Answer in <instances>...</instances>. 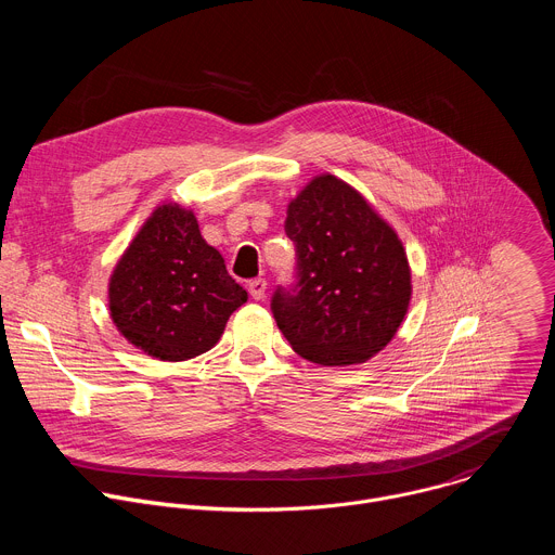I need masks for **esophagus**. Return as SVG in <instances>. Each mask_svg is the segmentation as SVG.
<instances>
[{
    "label": "esophagus",
    "mask_w": 555,
    "mask_h": 555,
    "mask_svg": "<svg viewBox=\"0 0 555 555\" xmlns=\"http://www.w3.org/2000/svg\"><path fill=\"white\" fill-rule=\"evenodd\" d=\"M248 292H250V296L255 300H261L266 296V292H268V281L266 279H253L248 283Z\"/></svg>",
    "instance_id": "1"
}]
</instances>
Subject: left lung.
<instances>
[{
  "instance_id": "obj_1",
  "label": "left lung",
  "mask_w": 555,
  "mask_h": 555,
  "mask_svg": "<svg viewBox=\"0 0 555 555\" xmlns=\"http://www.w3.org/2000/svg\"><path fill=\"white\" fill-rule=\"evenodd\" d=\"M296 283L272 313L292 349L323 366L360 364L398 334L411 302V268L395 232L336 176L313 178L287 206Z\"/></svg>"
}]
</instances>
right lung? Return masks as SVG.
Listing matches in <instances>:
<instances>
[{
  "label": "right lung",
  "instance_id": "obj_1",
  "mask_svg": "<svg viewBox=\"0 0 555 555\" xmlns=\"http://www.w3.org/2000/svg\"><path fill=\"white\" fill-rule=\"evenodd\" d=\"M248 300L223 257L204 242L193 210L157 206L109 279L118 332L146 356L180 362L212 349L230 313Z\"/></svg>",
  "mask_w": 555,
  "mask_h": 555
}]
</instances>
